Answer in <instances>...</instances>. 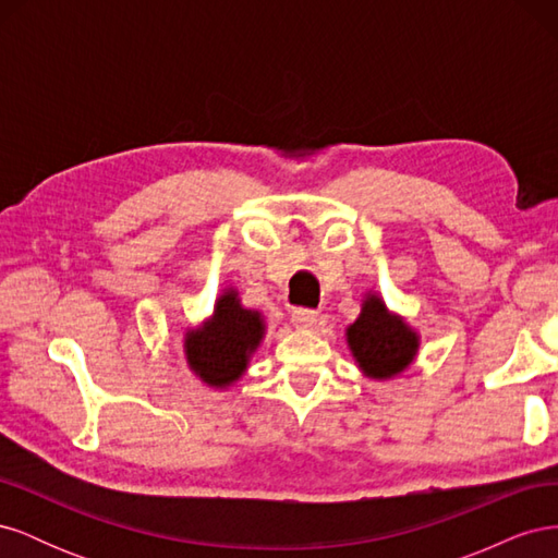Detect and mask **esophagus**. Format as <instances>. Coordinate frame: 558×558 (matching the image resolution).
Segmentation results:
<instances>
[{
  "label": "esophagus",
  "mask_w": 558,
  "mask_h": 558,
  "mask_svg": "<svg viewBox=\"0 0 558 558\" xmlns=\"http://www.w3.org/2000/svg\"><path fill=\"white\" fill-rule=\"evenodd\" d=\"M291 320H293V326H295L298 330H310V328L316 326L318 312H314V310H293Z\"/></svg>",
  "instance_id": "34e87169"
}]
</instances>
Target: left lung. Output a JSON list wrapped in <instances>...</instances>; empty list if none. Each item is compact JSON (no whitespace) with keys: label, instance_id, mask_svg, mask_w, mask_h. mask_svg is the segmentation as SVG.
<instances>
[{"label":"left lung","instance_id":"1","mask_svg":"<svg viewBox=\"0 0 558 558\" xmlns=\"http://www.w3.org/2000/svg\"><path fill=\"white\" fill-rule=\"evenodd\" d=\"M353 363L365 379L388 381L408 369L421 347V335L408 318L386 307L377 291H365L361 314L344 330Z\"/></svg>","mask_w":558,"mask_h":558}]
</instances>
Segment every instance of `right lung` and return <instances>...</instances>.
Returning a JSON list of instances; mask_svg holds the SVG:
<instances>
[{
  "mask_svg": "<svg viewBox=\"0 0 558 558\" xmlns=\"http://www.w3.org/2000/svg\"><path fill=\"white\" fill-rule=\"evenodd\" d=\"M267 320L258 310H246L234 286L221 291L214 312L183 332V359L191 373L214 391L238 384L265 340Z\"/></svg>",
  "mask_w": 558,
  "mask_h": 558,
  "instance_id": "obj_1",
  "label": "right lung"
}]
</instances>
